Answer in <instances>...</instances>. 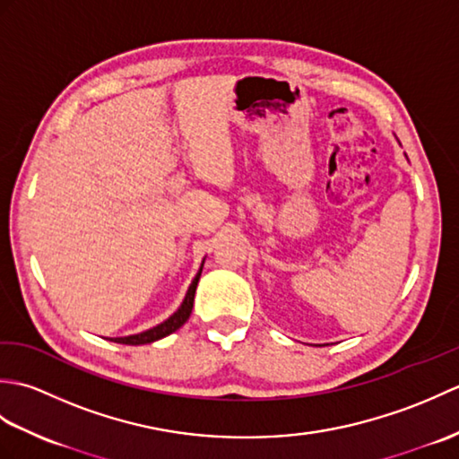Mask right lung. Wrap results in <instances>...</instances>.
Here are the masks:
<instances>
[{
	"label": "right lung",
	"instance_id": "obj_1",
	"mask_svg": "<svg viewBox=\"0 0 459 459\" xmlns=\"http://www.w3.org/2000/svg\"><path fill=\"white\" fill-rule=\"evenodd\" d=\"M204 264V260H203ZM203 264L197 272V276L193 278L191 286L187 290V294H185V299L181 301V306L178 307V311H175L173 316H169L165 321H161L160 325H155L152 329H145L142 331V333H135V335H126V337H112L110 341H114V343H122V345H145V343H153V341L158 339H163L168 337L169 333H173V331H178L185 321L189 319L191 316V309H193V299H195V290H197V284H199V278H201V272H203Z\"/></svg>",
	"mask_w": 459,
	"mask_h": 459
}]
</instances>
